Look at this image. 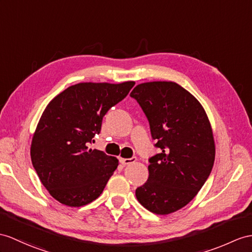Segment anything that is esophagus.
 Listing matches in <instances>:
<instances>
[{
  "label": "esophagus",
  "instance_id": "esophagus-1",
  "mask_svg": "<svg viewBox=\"0 0 252 252\" xmlns=\"http://www.w3.org/2000/svg\"><path fill=\"white\" fill-rule=\"evenodd\" d=\"M137 160L136 157H131V158H120V161L122 164H130V163H133L134 161Z\"/></svg>",
  "mask_w": 252,
  "mask_h": 252
}]
</instances>
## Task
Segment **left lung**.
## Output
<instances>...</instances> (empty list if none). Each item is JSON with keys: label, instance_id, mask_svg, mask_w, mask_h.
<instances>
[{"label": "left lung", "instance_id": "obj_1", "mask_svg": "<svg viewBox=\"0 0 252 252\" xmlns=\"http://www.w3.org/2000/svg\"><path fill=\"white\" fill-rule=\"evenodd\" d=\"M130 96L142 108L160 149L149 159V179L136 189V197L152 213H174L197 195L212 172L211 123L197 98L175 82L141 83Z\"/></svg>", "mask_w": 252, "mask_h": 252}]
</instances>
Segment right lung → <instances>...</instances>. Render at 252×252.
<instances>
[{"instance_id":"obj_1","label":"right lung","mask_w":252,"mask_h":252,"mask_svg":"<svg viewBox=\"0 0 252 252\" xmlns=\"http://www.w3.org/2000/svg\"><path fill=\"white\" fill-rule=\"evenodd\" d=\"M133 85V81L78 83L48 103L34 132L31 159L42 185L60 203L83 206L103 191L119 160L89 146L109 109Z\"/></svg>"}]
</instances>
